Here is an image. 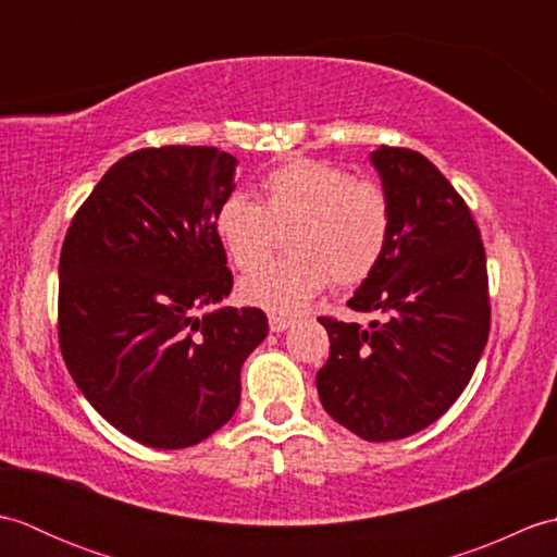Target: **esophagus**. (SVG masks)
I'll list each match as a JSON object with an SVG mask.
<instances>
[{"mask_svg":"<svg viewBox=\"0 0 557 557\" xmlns=\"http://www.w3.org/2000/svg\"><path fill=\"white\" fill-rule=\"evenodd\" d=\"M268 323H270V330L272 333H282V330H287L294 321L287 315H277V313H270L268 315Z\"/></svg>","mask_w":557,"mask_h":557,"instance_id":"esophagus-1","label":"esophagus"}]
</instances>
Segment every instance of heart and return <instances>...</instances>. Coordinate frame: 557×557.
Listing matches in <instances>:
<instances>
[{
    "instance_id": "b5f03b06",
    "label": "heart",
    "mask_w": 557,
    "mask_h": 557,
    "mask_svg": "<svg viewBox=\"0 0 557 557\" xmlns=\"http://www.w3.org/2000/svg\"><path fill=\"white\" fill-rule=\"evenodd\" d=\"M287 234V260L260 265L242 280L239 294L258 309L292 315L330 282L357 285L381 265L393 234V206L373 180L337 164L292 160L260 184V203L232 194L215 212V234L239 270L263 260L275 232Z\"/></svg>"
}]
</instances>
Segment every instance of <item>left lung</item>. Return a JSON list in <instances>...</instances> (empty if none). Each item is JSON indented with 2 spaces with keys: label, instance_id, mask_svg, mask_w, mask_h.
I'll list each match as a JSON object with an SVG mask.
<instances>
[{
  "label": "left lung",
  "instance_id": "left-lung-1",
  "mask_svg": "<svg viewBox=\"0 0 557 557\" xmlns=\"http://www.w3.org/2000/svg\"><path fill=\"white\" fill-rule=\"evenodd\" d=\"M393 206L387 251L347 301L385 321L327 330L330 357L315 375L323 409L363 441L419 433L455 405L488 342L486 251L474 218L421 152H371Z\"/></svg>",
  "mask_w": 557,
  "mask_h": 557
}]
</instances>
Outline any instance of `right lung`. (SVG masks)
<instances>
[{"instance_id":"right-lung-1","label":"right lung","mask_w":557,"mask_h":557,"mask_svg":"<svg viewBox=\"0 0 557 557\" xmlns=\"http://www.w3.org/2000/svg\"><path fill=\"white\" fill-rule=\"evenodd\" d=\"M236 158L144 148L114 162L71 220L59 258V347L78 389L132 441L191 447L227 423L242 363L268 335L232 292L215 212ZM203 312V317H198Z\"/></svg>"}]
</instances>
